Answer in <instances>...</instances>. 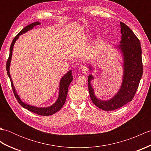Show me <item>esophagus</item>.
I'll use <instances>...</instances> for the list:
<instances>
[{
	"label": "esophagus",
	"instance_id": "esophagus-1",
	"mask_svg": "<svg viewBox=\"0 0 151 151\" xmlns=\"http://www.w3.org/2000/svg\"><path fill=\"white\" fill-rule=\"evenodd\" d=\"M81 70H82V72L84 73V74H87L88 73V71H89L88 68L87 67H86V66H83L82 67Z\"/></svg>",
	"mask_w": 151,
	"mask_h": 151
}]
</instances>
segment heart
Returning a JSON list of instances; mask_svg holds the SVG:
<instances>
[{"label": "heart", "instance_id": "b5f03b06", "mask_svg": "<svg viewBox=\"0 0 151 151\" xmlns=\"http://www.w3.org/2000/svg\"><path fill=\"white\" fill-rule=\"evenodd\" d=\"M102 36H101V35H99V36H98V40L99 41H101L102 40Z\"/></svg>", "mask_w": 151, "mask_h": 151}]
</instances>
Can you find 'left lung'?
Instances as JSON below:
<instances>
[{"instance_id":"obj_1","label":"left lung","mask_w":151,"mask_h":151,"mask_svg":"<svg viewBox=\"0 0 151 151\" xmlns=\"http://www.w3.org/2000/svg\"><path fill=\"white\" fill-rule=\"evenodd\" d=\"M121 25L120 45L116 49L122 58L123 76L119 89L111 98L107 100L99 99L95 94L91 82L95 77L90 74L88 76V89L91 101L95 105L104 111H111L119 108L132 100L138 88L143 75L142 47L139 40L130 28L123 22ZM94 67L89 64V69L93 71Z\"/></svg>"}]
</instances>
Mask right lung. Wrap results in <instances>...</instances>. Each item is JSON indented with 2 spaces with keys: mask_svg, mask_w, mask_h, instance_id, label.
<instances>
[{
  "mask_svg": "<svg viewBox=\"0 0 151 151\" xmlns=\"http://www.w3.org/2000/svg\"><path fill=\"white\" fill-rule=\"evenodd\" d=\"M40 24H41V23L39 21H36V22H33V23H31L30 24L28 25V26H27L26 27H24L23 29H22L20 32H19L17 36L15 37V38L14 39V40H13L12 43L11 44L10 49H9V55L7 61V63H6V70H7L8 76H9V79H10L13 91H14L15 97L16 99H17L19 103L24 108H26L27 110H28L32 112H34L35 114H37L40 115L47 116V115H51L54 114H55L56 112L58 111L60 109L62 108L64 103H65L66 98H67V92H68L69 86L70 84V83L73 81L71 69L69 70V71L65 74V75H64L60 80V84H59L58 97V99H56V102L52 105L47 107L35 106L30 105L22 101L20 97L19 96L17 92L16 91L14 85V83H13L12 79L11 78L10 73H9V68H10V64H11L12 57V52H13V49H14V47L16 41L19 39V37L21 35L27 32L28 31L33 29L35 27L38 26V25Z\"/></svg>",
  "mask_w": 151,
  "mask_h": 151,
  "instance_id": "add662e5",
  "label": "right lung"
}]
</instances>
